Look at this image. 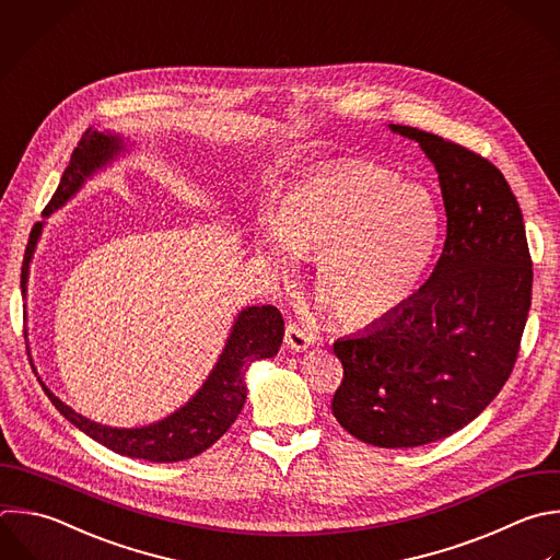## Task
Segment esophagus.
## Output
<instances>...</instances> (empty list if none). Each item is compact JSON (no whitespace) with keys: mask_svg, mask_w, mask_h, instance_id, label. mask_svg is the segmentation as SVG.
<instances>
[{"mask_svg":"<svg viewBox=\"0 0 560 560\" xmlns=\"http://www.w3.org/2000/svg\"><path fill=\"white\" fill-rule=\"evenodd\" d=\"M284 343H287V348H291V350H295V352H302V350H308V348L313 346V335L306 332L300 324L289 322V324H287Z\"/></svg>","mask_w":560,"mask_h":560,"instance_id":"esophagus-1","label":"esophagus"}]
</instances>
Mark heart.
<instances>
[{"label":"heart","mask_w":560,"mask_h":560,"mask_svg":"<svg viewBox=\"0 0 560 560\" xmlns=\"http://www.w3.org/2000/svg\"><path fill=\"white\" fill-rule=\"evenodd\" d=\"M442 214L433 195L370 164H339L293 184L280 210L262 206L256 249L291 280L298 256L315 260L317 298L348 328L400 313L435 256Z\"/></svg>","instance_id":"obj_1"}]
</instances>
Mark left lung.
<instances>
[{
  "label": "left lung",
  "instance_id": "8db88e82",
  "mask_svg": "<svg viewBox=\"0 0 560 560\" xmlns=\"http://www.w3.org/2000/svg\"><path fill=\"white\" fill-rule=\"evenodd\" d=\"M435 166L446 241L429 280L392 319L332 343L343 381L332 416L383 448L438 442L475 420L505 385L532 302L521 208L477 153L413 127Z\"/></svg>",
  "mask_w": 560,
  "mask_h": 560
}]
</instances>
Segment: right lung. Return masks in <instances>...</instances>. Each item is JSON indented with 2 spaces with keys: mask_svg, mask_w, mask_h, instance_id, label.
<instances>
[{
  "mask_svg": "<svg viewBox=\"0 0 560 560\" xmlns=\"http://www.w3.org/2000/svg\"><path fill=\"white\" fill-rule=\"evenodd\" d=\"M129 151V140L120 133L88 129L81 144L74 149L70 158V166L66 168L61 184L44 210V217H52L59 208H63L77 192L92 179L98 171L107 168L120 153ZM46 221L37 223L24 256L22 267V295L28 293V276L31 262L42 238ZM284 337V322L276 306H245L238 311L230 335L225 339L223 352L219 354L214 368L210 370L203 385L184 402L179 409L168 413L166 418L144 424V427H109L88 416L74 411L59 396L50 392V387L39 378L44 392L52 400V405L83 433L103 446L138 459L149 462H182L190 459L206 448H210L238 418L245 400L247 385L245 374L254 361L276 357Z\"/></svg>",
  "mask_w": 560,
  "mask_h": 560,
  "instance_id": "1",
  "label": "right lung"
}]
</instances>
